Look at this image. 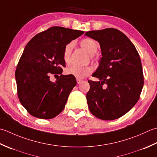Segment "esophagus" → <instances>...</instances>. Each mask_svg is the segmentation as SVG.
<instances>
[{
    "label": "esophagus",
    "mask_w": 157,
    "mask_h": 157,
    "mask_svg": "<svg viewBox=\"0 0 157 157\" xmlns=\"http://www.w3.org/2000/svg\"><path fill=\"white\" fill-rule=\"evenodd\" d=\"M76 82H77V84H80V83L82 82V80L79 78H76Z\"/></svg>",
    "instance_id": "1"
}]
</instances>
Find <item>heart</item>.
Instances as JSON below:
<instances>
[{"mask_svg":"<svg viewBox=\"0 0 157 157\" xmlns=\"http://www.w3.org/2000/svg\"><path fill=\"white\" fill-rule=\"evenodd\" d=\"M81 46L89 54H90L91 58H94V55L98 49V44L95 40L91 38H85L82 39L81 43ZM75 43L73 41L68 43L65 46L63 52V61L68 63L70 62V56H71L72 51L74 47ZM93 70L90 66H79L76 65H71L66 69V74L72 75L78 78H83L89 75L92 72Z\"/></svg>","mask_w":157,"mask_h":157,"instance_id":"b5f03b06","label":"heart"}]
</instances>
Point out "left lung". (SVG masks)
Returning a JSON list of instances; mask_svg holds the SVG:
<instances>
[{
	"mask_svg": "<svg viewBox=\"0 0 157 157\" xmlns=\"http://www.w3.org/2000/svg\"><path fill=\"white\" fill-rule=\"evenodd\" d=\"M85 36L98 41L102 56L92 75L100 81H88L89 110L101 120L117 119L132 109L141 94L144 75L139 53L126 35L115 28L89 31Z\"/></svg>",
	"mask_w": 157,
	"mask_h": 157,
	"instance_id": "left-lung-1",
	"label": "left lung"
}]
</instances>
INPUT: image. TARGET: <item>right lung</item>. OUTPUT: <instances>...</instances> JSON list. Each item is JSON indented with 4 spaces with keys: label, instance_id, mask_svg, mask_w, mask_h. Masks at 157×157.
Masks as SVG:
<instances>
[{
    "label": "right lung",
    "instance_id": "right-lung-1",
    "mask_svg": "<svg viewBox=\"0 0 157 157\" xmlns=\"http://www.w3.org/2000/svg\"><path fill=\"white\" fill-rule=\"evenodd\" d=\"M84 32L59 26L37 34L26 44L15 70L17 95L21 105L38 119H51L64 109L76 85L72 75H63L65 46ZM52 74L60 77L56 82Z\"/></svg>",
    "mask_w": 157,
    "mask_h": 157
}]
</instances>
